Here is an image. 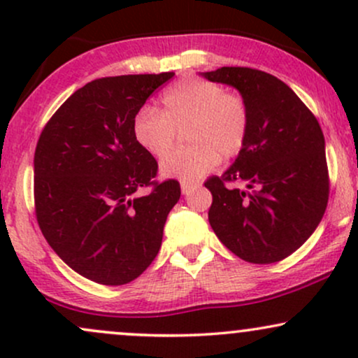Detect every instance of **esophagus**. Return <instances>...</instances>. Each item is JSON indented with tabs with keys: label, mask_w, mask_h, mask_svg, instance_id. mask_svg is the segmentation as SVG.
Segmentation results:
<instances>
[{
	"label": "esophagus",
	"mask_w": 358,
	"mask_h": 358,
	"mask_svg": "<svg viewBox=\"0 0 358 358\" xmlns=\"http://www.w3.org/2000/svg\"><path fill=\"white\" fill-rule=\"evenodd\" d=\"M199 188V185L195 183H182V193L183 195H190L192 192H195Z\"/></svg>",
	"instance_id": "34e87169"
}]
</instances>
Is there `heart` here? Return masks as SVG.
I'll return each instance as SVG.
<instances>
[{"label":"heart","instance_id":"heart-1","mask_svg":"<svg viewBox=\"0 0 358 358\" xmlns=\"http://www.w3.org/2000/svg\"><path fill=\"white\" fill-rule=\"evenodd\" d=\"M183 131L185 150L173 151L159 165L163 178L195 183L217 165L241 153L249 134V109L239 94L215 82L183 79L163 96V113L145 106L133 117V136L153 158H163Z\"/></svg>","mask_w":358,"mask_h":358}]
</instances>
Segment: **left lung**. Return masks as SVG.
Wrapping results in <instances>:
<instances>
[{"label": "left lung", "mask_w": 358, "mask_h": 358, "mask_svg": "<svg viewBox=\"0 0 358 358\" xmlns=\"http://www.w3.org/2000/svg\"><path fill=\"white\" fill-rule=\"evenodd\" d=\"M231 85L249 109V134L222 178L205 183L208 222L222 244L254 264L293 254L315 232L328 202L324 138L318 121L278 77L248 67L200 72ZM242 182V189L224 187Z\"/></svg>", "instance_id": "8db88e82"}]
</instances>
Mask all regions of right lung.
<instances>
[{
	"mask_svg": "<svg viewBox=\"0 0 358 358\" xmlns=\"http://www.w3.org/2000/svg\"><path fill=\"white\" fill-rule=\"evenodd\" d=\"M175 72L104 77L76 90L35 150V207L42 234L69 268L119 286L143 274L162 248L180 185H156L158 163L133 136V117ZM154 185L148 196L139 187Z\"/></svg>",
	"mask_w": 358,
	"mask_h": 358,
	"instance_id": "right-lung-1",
	"label": "right lung"
}]
</instances>
